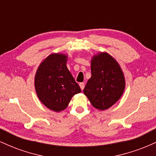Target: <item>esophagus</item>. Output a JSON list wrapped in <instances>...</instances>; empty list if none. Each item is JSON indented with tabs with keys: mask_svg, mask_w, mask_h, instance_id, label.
Masks as SVG:
<instances>
[{
	"mask_svg": "<svg viewBox=\"0 0 156 156\" xmlns=\"http://www.w3.org/2000/svg\"><path fill=\"white\" fill-rule=\"evenodd\" d=\"M79 86H80V89H81V90H83V89H84V87H85V83L82 82V83H79Z\"/></svg>",
	"mask_w": 156,
	"mask_h": 156,
	"instance_id": "esophagus-1",
	"label": "esophagus"
}]
</instances>
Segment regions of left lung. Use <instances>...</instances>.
<instances>
[{"instance_id":"1","label":"left lung","mask_w":156,"mask_h":156,"mask_svg":"<svg viewBox=\"0 0 156 156\" xmlns=\"http://www.w3.org/2000/svg\"><path fill=\"white\" fill-rule=\"evenodd\" d=\"M92 76L83 89L94 108L105 110L120 98L125 89V78L119 64L110 55L101 53L94 56Z\"/></svg>"}]
</instances>
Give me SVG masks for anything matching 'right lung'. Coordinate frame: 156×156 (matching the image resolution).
I'll use <instances>...</instances> for the list:
<instances>
[{
	"label": "right lung",
	"mask_w": 156,
	"mask_h": 156,
	"mask_svg": "<svg viewBox=\"0 0 156 156\" xmlns=\"http://www.w3.org/2000/svg\"><path fill=\"white\" fill-rule=\"evenodd\" d=\"M66 63V55H50L39 65L35 76L39 99L47 108L56 112L67 108L72 97L81 92Z\"/></svg>",
	"instance_id": "right-lung-1"
}]
</instances>
